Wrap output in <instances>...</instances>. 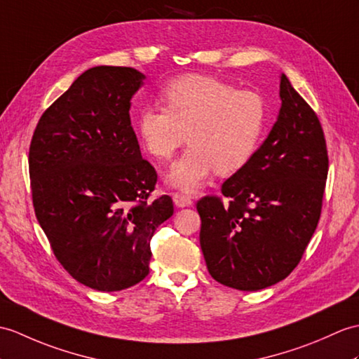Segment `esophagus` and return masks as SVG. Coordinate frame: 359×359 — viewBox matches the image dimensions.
Returning <instances> with one entry per match:
<instances>
[{
  "label": "esophagus",
  "mask_w": 359,
  "mask_h": 359,
  "mask_svg": "<svg viewBox=\"0 0 359 359\" xmlns=\"http://www.w3.org/2000/svg\"><path fill=\"white\" fill-rule=\"evenodd\" d=\"M172 202H174V205L179 206V208H185V206L193 205V198H191L189 196H185V194L174 193L172 194Z\"/></svg>",
  "instance_id": "34e87169"
}]
</instances>
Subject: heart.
<instances>
[{"label": "heart", "mask_w": 359, "mask_h": 359, "mask_svg": "<svg viewBox=\"0 0 359 359\" xmlns=\"http://www.w3.org/2000/svg\"><path fill=\"white\" fill-rule=\"evenodd\" d=\"M161 99L165 108H142L136 128L149 156L162 162L176 154L188 135L191 147L171 166L170 185L191 193L214 171L231 176L252 161L269 116L260 93L206 74H185L170 81Z\"/></svg>", "instance_id": "b5f03b06"}]
</instances>
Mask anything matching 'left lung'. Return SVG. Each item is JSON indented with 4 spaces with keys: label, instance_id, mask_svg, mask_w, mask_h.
<instances>
[{
    "label": "left lung",
    "instance_id": "obj_1",
    "mask_svg": "<svg viewBox=\"0 0 359 359\" xmlns=\"http://www.w3.org/2000/svg\"><path fill=\"white\" fill-rule=\"evenodd\" d=\"M280 99L277 122L252 161L222 185L229 206L210 196L197 202L200 248L211 277L249 292L285 280L302 260L327 179L321 123L285 73Z\"/></svg>",
    "mask_w": 359,
    "mask_h": 359
}]
</instances>
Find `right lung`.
Masks as SVG:
<instances>
[{"label": "right lung", "instance_id": "right-lung-1", "mask_svg": "<svg viewBox=\"0 0 359 359\" xmlns=\"http://www.w3.org/2000/svg\"><path fill=\"white\" fill-rule=\"evenodd\" d=\"M144 79L131 67L84 72L41 116L30 144L41 228L64 269L102 292L147 277L149 241L174 212L170 196L148 200L157 174L131 127V97Z\"/></svg>", "mask_w": 359, "mask_h": 359}]
</instances>
